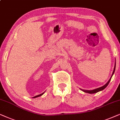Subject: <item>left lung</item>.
Segmentation results:
<instances>
[{"label": "left lung", "instance_id": "1", "mask_svg": "<svg viewBox=\"0 0 120 120\" xmlns=\"http://www.w3.org/2000/svg\"><path fill=\"white\" fill-rule=\"evenodd\" d=\"M115 65H116V64H115ZM115 65V67H114V71H113L112 75H111L110 79H109L108 82H107V83L106 84H105V85H104V86H102V87H99V88H97V89H94V90H82V89H81V90H82V91H84V92H86V93H89V94H94V93H97V92L100 91H102V90H104V89H105V87H107L108 85L109 82H110V81L111 79V77H112L113 74L114 73L115 70V66H116Z\"/></svg>", "mask_w": 120, "mask_h": 120}]
</instances>
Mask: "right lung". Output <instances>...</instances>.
<instances>
[{"mask_svg": "<svg viewBox=\"0 0 120 120\" xmlns=\"http://www.w3.org/2000/svg\"><path fill=\"white\" fill-rule=\"evenodd\" d=\"M44 92H43L42 94H38V95H37V96H34V97H33V98H36V97H40V96H42V94H44Z\"/></svg>", "mask_w": 120, "mask_h": 120, "instance_id": "1", "label": "right lung"}]
</instances>
